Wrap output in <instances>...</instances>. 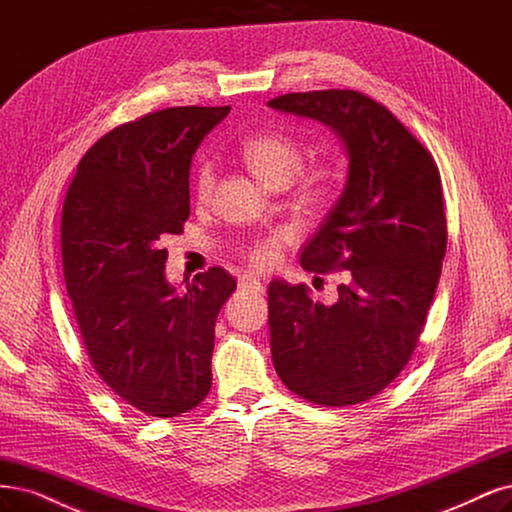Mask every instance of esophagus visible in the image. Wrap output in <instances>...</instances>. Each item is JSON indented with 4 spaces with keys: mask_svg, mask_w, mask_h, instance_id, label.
<instances>
[{
    "mask_svg": "<svg viewBox=\"0 0 512 512\" xmlns=\"http://www.w3.org/2000/svg\"><path fill=\"white\" fill-rule=\"evenodd\" d=\"M239 288H241V290H248V292H262L260 279H256L254 275H243V277L239 279Z\"/></svg>",
    "mask_w": 512,
    "mask_h": 512,
    "instance_id": "1",
    "label": "esophagus"
}]
</instances>
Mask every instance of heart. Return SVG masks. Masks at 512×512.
<instances>
[{
	"label": "heart",
	"mask_w": 512,
	"mask_h": 512,
	"mask_svg": "<svg viewBox=\"0 0 512 512\" xmlns=\"http://www.w3.org/2000/svg\"><path fill=\"white\" fill-rule=\"evenodd\" d=\"M245 163L269 186H286L303 165V150L284 133H258L245 139L241 148ZM216 186V165L211 158H201L195 171V195L207 201ZM334 190V173L328 167H313L301 180V195L309 201H322ZM292 241L288 231H273L267 237L245 245V256L256 269H271L281 260L284 248Z\"/></svg>",
	"instance_id": "b5f03b06"
}]
</instances>
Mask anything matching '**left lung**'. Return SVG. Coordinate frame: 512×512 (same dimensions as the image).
Here are the masks:
<instances>
[{
  "mask_svg": "<svg viewBox=\"0 0 512 512\" xmlns=\"http://www.w3.org/2000/svg\"><path fill=\"white\" fill-rule=\"evenodd\" d=\"M269 105L324 122L349 156L343 195L301 254L311 273L345 269L339 298L322 305L303 284L271 281L273 366L313 404H362L400 375L424 330L447 250L440 173L419 139L364 93H288Z\"/></svg>",
  "mask_w": 512,
  "mask_h": 512,
  "instance_id": "left-lung-1",
  "label": "left lung"
}]
</instances>
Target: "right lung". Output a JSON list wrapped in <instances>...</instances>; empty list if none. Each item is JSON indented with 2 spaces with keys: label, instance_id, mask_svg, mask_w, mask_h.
<instances>
[{
  "label": "right lung",
  "instance_id": "right-lung-1",
  "mask_svg": "<svg viewBox=\"0 0 512 512\" xmlns=\"http://www.w3.org/2000/svg\"><path fill=\"white\" fill-rule=\"evenodd\" d=\"M228 112L182 105L125 122L88 148L65 195L63 275L86 354L120 400L150 417L205 400L218 313L237 290L211 267L178 292L163 248L190 216L192 154Z\"/></svg>",
  "mask_w": 512,
  "mask_h": 512
}]
</instances>
